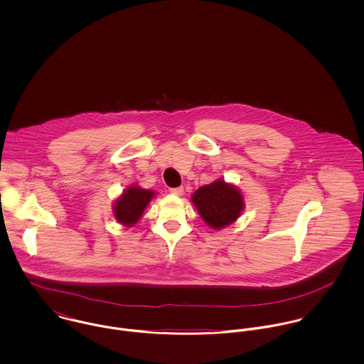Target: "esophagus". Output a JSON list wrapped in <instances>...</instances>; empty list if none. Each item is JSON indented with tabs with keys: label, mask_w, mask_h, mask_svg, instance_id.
I'll use <instances>...</instances> for the list:
<instances>
[{
	"label": "esophagus",
	"mask_w": 364,
	"mask_h": 364,
	"mask_svg": "<svg viewBox=\"0 0 364 364\" xmlns=\"http://www.w3.org/2000/svg\"><path fill=\"white\" fill-rule=\"evenodd\" d=\"M173 196H182L183 195V188H173L169 191Z\"/></svg>",
	"instance_id": "esophagus-1"
}]
</instances>
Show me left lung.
<instances>
[{"mask_svg":"<svg viewBox=\"0 0 364 364\" xmlns=\"http://www.w3.org/2000/svg\"><path fill=\"white\" fill-rule=\"evenodd\" d=\"M191 200L203 221L215 231L237 221L245 208L242 192L224 179L200 186Z\"/></svg>","mask_w":364,"mask_h":364,"instance_id":"left-lung-1","label":"left lung"}]
</instances>
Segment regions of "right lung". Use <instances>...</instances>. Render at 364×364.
I'll list each match as a JSON object with an SVG mask.
<instances>
[{"mask_svg": "<svg viewBox=\"0 0 364 364\" xmlns=\"http://www.w3.org/2000/svg\"><path fill=\"white\" fill-rule=\"evenodd\" d=\"M156 195V192L151 189L130 185L112 205L114 220L124 227H133L143 217L144 210L149 208Z\"/></svg>", "mask_w": 364, "mask_h": 364, "instance_id": "1", "label": "right lung"}]
</instances>
